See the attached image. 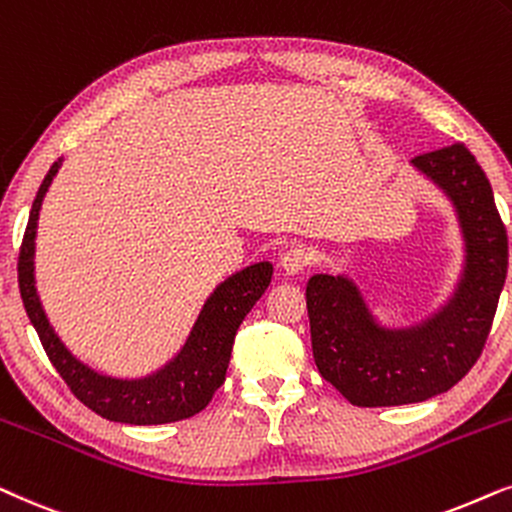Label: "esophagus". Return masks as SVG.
Instances as JSON below:
<instances>
[{
    "instance_id": "esophagus-1",
    "label": "esophagus",
    "mask_w": 512,
    "mask_h": 512,
    "mask_svg": "<svg viewBox=\"0 0 512 512\" xmlns=\"http://www.w3.org/2000/svg\"><path fill=\"white\" fill-rule=\"evenodd\" d=\"M313 262H316V255L309 248H304V245H292L281 257V267L285 274H299V271L309 269Z\"/></svg>"
}]
</instances>
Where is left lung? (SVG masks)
<instances>
[{
	"label": "left lung",
	"mask_w": 512,
	"mask_h": 512,
	"mask_svg": "<svg viewBox=\"0 0 512 512\" xmlns=\"http://www.w3.org/2000/svg\"><path fill=\"white\" fill-rule=\"evenodd\" d=\"M454 201L468 245V267L452 304L417 330L386 332L346 278L306 283L311 349L320 377L356 407L424 403L478 363L508 271V234L485 170L463 142L414 156Z\"/></svg>",
	"instance_id": "1"
}]
</instances>
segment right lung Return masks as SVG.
Returning <instances> with one entry per match:
<instances>
[{"label": "right lung", "instance_id": "add662e5", "mask_svg": "<svg viewBox=\"0 0 512 512\" xmlns=\"http://www.w3.org/2000/svg\"><path fill=\"white\" fill-rule=\"evenodd\" d=\"M58 168L60 161L53 163L42 187H39L18 252L20 297H23L27 318L32 320L34 330H37L46 356L60 377L65 379V384L70 386V391L77 395V400H81L88 410L100 414L102 419L119 421V424L154 426L194 417V414L206 410L217 388L224 384L238 325L243 323V318L248 316L257 299L264 295V290L269 288L274 267L269 262L252 264V267L231 276L229 281H224L203 306L192 337L187 339L180 356L163 367L161 372H156L154 377L138 381L102 377L91 367L81 365L65 349L56 332L51 330L42 304H39L37 290H34L32 255L37 217L46 189H49Z\"/></svg>", "mask_w": 512, "mask_h": 512}]
</instances>
